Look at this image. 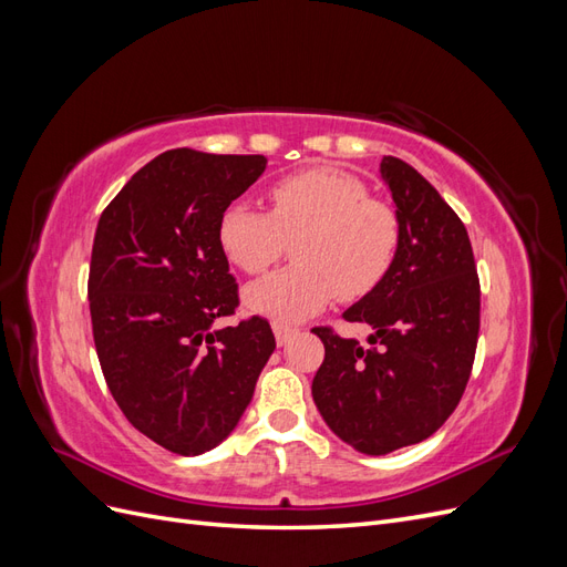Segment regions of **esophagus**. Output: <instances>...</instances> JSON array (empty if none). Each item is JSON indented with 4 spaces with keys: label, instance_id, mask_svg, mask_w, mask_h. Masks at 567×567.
I'll return each instance as SVG.
<instances>
[{
    "label": "esophagus",
    "instance_id": "1",
    "mask_svg": "<svg viewBox=\"0 0 567 567\" xmlns=\"http://www.w3.org/2000/svg\"><path fill=\"white\" fill-rule=\"evenodd\" d=\"M274 336H277L279 346H286L290 336H296V329H290V326H284V323H274Z\"/></svg>",
    "mask_w": 567,
    "mask_h": 567
}]
</instances>
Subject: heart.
<instances>
[{
	"label": "heart",
	"instance_id": "obj_1",
	"mask_svg": "<svg viewBox=\"0 0 567 567\" xmlns=\"http://www.w3.org/2000/svg\"><path fill=\"white\" fill-rule=\"evenodd\" d=\"M288 269L252 284L246 305L277 323H296L340 300L367 298L390 274L402 246V219L369 186L336 167H310L269 188V213L229 203L217 221L227 260L246 274L267 271L286 241Z\"/></svg>",
	"mask_w": 567,
	"mask_h": 567
}]
</instances>
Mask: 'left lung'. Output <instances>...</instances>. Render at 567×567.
Here are the masks:
<instances>
[{"label": "left lung", "instance_id": "1", "mask_svg": "<svg viewBox=\"0 0 567 567\" xmlns=\"http://www.w3.org/2000/svg\"><path fill=\"white\" fill-rule=\"evenodd\" d=\"M381 175L402 219L385 281L342 315L371 331L369 346L317 326L323 362L312 398L331 431L381 456L431 437L468 385L480 333V279L471 238L437 188L385 156Z\"/></svg>", "mask_w": 567, "mask_h": 567}]
</instances>
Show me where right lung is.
<instances>
[{
  "mask_svg": "<svg viewBox=\"0 0 567 567\" xmlns=\"http://www.w3.org/2000/svg\"><path fill=\"white\" fill-rule=\"evenodd\" d=\"M265 165L165 151L99 217L87 296L101 371L136 431L182 456L234 431L277 348L262 317L215 329L238 307L217 221Z\"/></svg>",
  "mask_w": 567,
  "mask_h": 567,
  "instance_id": "1",
  "label": "right lung"
}]
</instances>
